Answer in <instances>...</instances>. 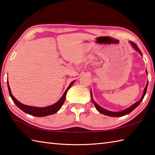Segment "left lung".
<instances>
[{
  "instance_id": "obj_1",
  "label": "left lung",
  "mask_w": 155,
  "mask_h": 155,
  "mask_svg": "<svg viewBox=\"0 0 155 155\" xmlns=\"http://www.w3.org/2000/svg\"><path fill=\"white\" fill-rule=\"evenodd\" d=\"M129 43L130 44V45H132V48H134V49L135 50H136L138 51V52L140 54V55L142 56V52L140 50V49L138 48L137 45H136V44H134V42H132L131 41H129ZM146 72L147 73V71L146 70ZM148 83L147 82V85H146V87L144 88V92H143V94H142V97L140 98V99L139 100V101H138L137 102H136L135 104H133L132 105L130 106V107H128L127 109H126V110H124L122 111H117V112H115V111H109V110H105V109L101 107V106H99L97 103L94 101V99L93 98V94H92V91H91V101L93 102V104H94V105H95V108L97 109V110L99 112H100V113L102 114H104L105 115V116H110V117H122V116H126V115L127 114H129L130 112H132L133 110H134V109L136 107H137L139 105V104H140V103L142 102V100H143L144 97L145 95H146V93H147V87H148Z\"/></svg>"
}]
</instances>
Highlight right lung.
Wrapping results in <instances>:
<instances>
[{"label":"right lung","instance_id":"add662e5","mask_svg":"<svg viewBox=\"0 0 155 155\" xmlns=\"http://www.w3.org/2000/svg\"><path fill=\"white\" fill-rule=\"evenodd\" d=\"M74 82H75V80L71 82L67 89H66V90L65 91V92L64 93L62 96L61 97V98H60L58 101L53 105L47 106V107H34V106H29V105H24L23 104H21V102H19L17 99H15L14 97V96L12 95L10 87H9V84H8V82H7V85H8V89L10 97H11L12 100L13 101V102L15 103V104L16 105L17 107L20 109V110L25 112V113L31 115V116H33L45 117V116H50V115L54 114L55 113H56L58 111L60 110V109L62 107V105L65 101L66 93H67L68 91L69 90L70 88L71 87L72 84H74Z\"/></svg>","mask_w":155,"mask_h":155}]
</instances>
